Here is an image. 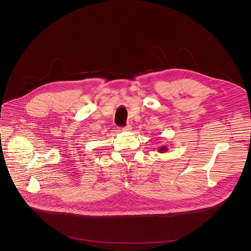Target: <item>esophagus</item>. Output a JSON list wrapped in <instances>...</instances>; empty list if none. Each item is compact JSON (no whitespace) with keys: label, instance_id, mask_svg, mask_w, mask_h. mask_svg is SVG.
I'll return each instance as SVG.
<instances>
[{"label":"esophagus","instance_id":"1","mask_svg":"<svg viewBox=\"0 0 251 251\" xmlns=\"http://www.w3.org/2000/svg\"><path fill=\"white\" fill-rule=\"evenodd\" d=\"M120 130H121L122 132H130V131L132 130V127H131L130 125H128V126H126V127L120 128Z\"/></svg>","mask_w":251,"mask_h":251}]
</instances>
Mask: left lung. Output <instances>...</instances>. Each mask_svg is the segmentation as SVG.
<instances>
[{
	"label": "left lung",
	"instance_id": "1",
	"mask_svg": "<svg viewBox=\"0 0 251 251\" xmlns=\"http://www.w3.org/2000/svg\"><path fill=\"white\" fill-rule=\"evenodd\" d=\"M160 153H165V152H167V145H163V146H161V147H159V150H158Z\"/></svg>",
	"mask_w": 251,
	"mask_h": 251
}]
</instances>
